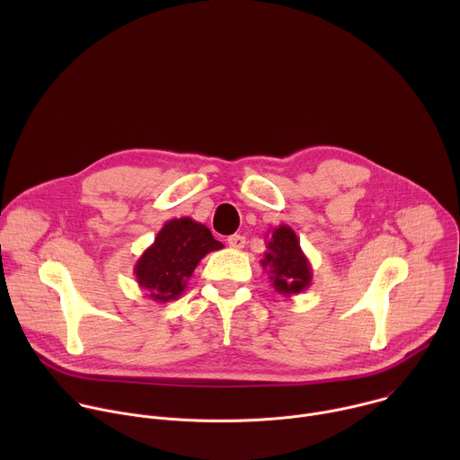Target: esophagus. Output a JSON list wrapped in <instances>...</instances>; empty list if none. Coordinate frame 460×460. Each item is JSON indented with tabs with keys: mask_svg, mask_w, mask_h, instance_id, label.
I'll use <instances>...</instances> for the list:
<instances>
[{
	"mask_svg": "<svg viewBox=\"0 0 460 460\" xmlns=\"http://www.w3.org/2000/svg\"><path fill=\"white\" fill-rule=\"evenodd\" d=\"M227 243L231 249H243L245 247V238L242 234H231L227 238Z\"/></svg>",
	"mask_w": 460,
	"mask_h": 460,
	"instance_id": "1",
	"label": "esophagus"
}]
</instances>
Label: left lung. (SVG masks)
<instances>
[{"label": "left lung", "instance_id": "8db88e82", "mask_svg": "<svg viewBox=\"0 0 460 460\" xmlns=\"http://www.w3.org/2000/svg\"><path fill=\"white\" fill-rule=\"evenodd\" d=\"M268 236V251L260 264L270 273L273 289L284 296L305 291L311 286L313 270L300 247L296 233L284 224L275 227Z\"/></svg>", "mask_w": 460, "mask_h": 460}]
</instances>
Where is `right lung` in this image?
Segmentation results:
<instances>
[{
  "label": "right lung",
  "instance_id": "right-lung-1",
  "mask_svg": "<svg viewBox=\"0 0 460 460\" xmlns=\"http://www.w3.org/2000/svg\"><path fill=\"white\" fill-rule=\"evenodd\" d=\"M222 247L224 243L215 240L200 222L189 217L167 220L155 242L137 260V282L155 302L176 300L200 260Z\"/></svg>",
  "mask_w": 460,
  "mask_h": 460
}]
</instances>
